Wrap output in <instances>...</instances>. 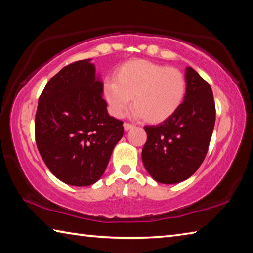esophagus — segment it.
<instances>
[{"label": "esophagus", "mask_w": 253, "mask_h": 253, "mask_svg": "<svg viewBox=\"0 0 253 253\" xmlns=\"http://www.w3.org/2000/svg\"><path fill=\"white\" fill-rule=\"evenodd\" d=\"M134 127H135V125H132V124H129V123L124 124V129H125L126 131L132 129V128H134Z\"/></svg>", "instance_id": "34e87169"}]
</instances>
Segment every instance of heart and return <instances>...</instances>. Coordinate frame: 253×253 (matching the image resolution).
<instances>
[{"instance_id": "b5f03b06", "label": "heart", "mask_w": 253, "mask_h": 253, "mask_svg": "<svg viewBox=\"0 0 253 253\" xmlns=\"http://www.w3.org/2000/svg\"><path fill=\"white\" fill-rule=\"evenodd\" d=\"M102 92L115 116L122 117L126 113L132 98L135 115L151 123H161L182 105L186 79L176 68L132 60L117 68L114 80L104 81Z\"/></svg>"}]
</instances>
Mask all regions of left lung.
<instances>
[{"label":"left lung","mask_w":253,"mask_h":253,"mask_svg":"<svg viewBox=\"0 0 253 253\" xmlns=\"http://www.w3.org/2000/svg\"><path fill=\"white\" fill-rule=\"evenodd\" d=\"M186 93L179 108L156 126H145L142 160L149 175L163 184L191 177L207 156L215 124L210 84L193 68L185 72Z\"/></svg>","instance_id":"8db88e82"}]
</instances>
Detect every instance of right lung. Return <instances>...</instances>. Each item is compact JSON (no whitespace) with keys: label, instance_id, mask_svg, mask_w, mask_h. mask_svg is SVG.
<instances>
[{"label":"right lung","instance_id":"add662e5","mask_svg":"<svg viewBox=\"0 0 253 253\" xmlns=\"http://www.w3.org/2000/svg\"><path fill=\"white\" fill-rule=\"evenodd\" d=\"M90 59L72 62L51 78L38 102L36 142L50 172L63 183L88 186L99 179L124 135L111 117Z\"/></svg>","mask_w":253,"mask_h":253}]
</instances>
